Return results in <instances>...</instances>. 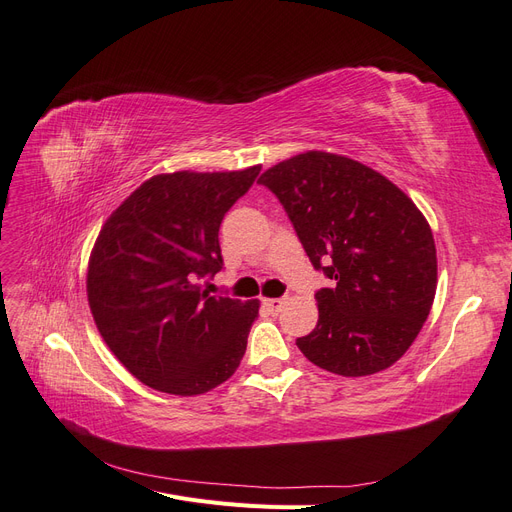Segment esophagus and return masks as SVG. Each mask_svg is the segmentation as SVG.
I'll use <instances>...</instances> for the list:
<instances>
[{
    "label": "esophagus",
    "mask_w": 512,
    "mask_h": 512,
    "mask_svg": "<svg viewBox=\"0 0 512 512\" xmlns=\"http://www.w3.org/2000/svg\"><path fill=\"white\" fill-rule=\"evenodd\" d=\"M262 305H265L271 314L280 312L282 305H284V299H262Z\"/></svg>",
    "instance_id": "esophagus-1"
}]
</instances>
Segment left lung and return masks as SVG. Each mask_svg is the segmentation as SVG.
<instances>
[{
    "mask_svg": "<svg viewBox=\"0 0 512 512\" xmlns=\"http://www.w3.org/2000/svg\"><path fill=\"white\" fill-rule=\"evenodd\" d=\"M258 183L286 209L314 269L335 280L316 292L318 324L297 339L299 350L346 378L399 361L436 297V243L425 215L374 168L335 153H299Z\"/></svg>",
    "mask_w": 512,
    "mask_h": 512,
    "instance_id": "obj_1",
    "label": "left lung"
}]
</instances>
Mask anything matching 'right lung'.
I'll return each mask as SVG.
<instances>
[{
  "instance_id": "1",
  "label": "right lung",
  "mask_w": 512,
  "mask_h": 512,
  "mask_svg": "<svg viewBox=\"0 0 512 512\" xmlns=\"http://www.w3.org/2000/svg\"><path fill=\"white\" fill-rule=\"evenodd\" d=\"M260 166L147 179L111 213L91 250L87 299L106 346L134 378L170 395H200L235 374L258 301L213 297L220 224Z\"/></svg>"
}]
</instances>
